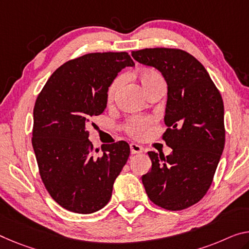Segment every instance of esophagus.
Listing matches in <instances>:
<instances>
[{
    "mask_svg": "<svg viewBox=\"0 0 249 249\" xmlns=\"http://www.w3.org/2000/svg\"><path fill=\"white\" fill-rule=\"evenodd\" d=\"M130 150H131L132 155L141 154V152H142V147L139 146V144H137V143H130Z\"/></svg>",
    "mask_w": 249,
    "mask_h": 249,
    "instance_id": "1",
    "label": "esophagus"
}]
</instances>
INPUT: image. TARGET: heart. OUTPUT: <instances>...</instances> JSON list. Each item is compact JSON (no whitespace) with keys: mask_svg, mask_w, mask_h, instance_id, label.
I'll return each instance as SVG.
<instances>
[{"mask_svg":"<svg viewBox=\"0 0 249 249\" xmlns=\"http://www.w3.org/2000/svg\"><path fill=\"white\" fill-rule=\"evenodd\" d=\"M162 81L161 76H160L156 71L154 70H143L140 72L139 74V82L142 86L143 90H147L148 88H150L152 85L155 83ZM122 85V79L121 78H117L114 81L112 82V85L110 86L109 90H108V100L112 101L114 95L118 92V90L120 89V87ZM149 124V121L147 119H136L129 122L128 124V131L131 133V135L138 136L142 132V130L147 127Z\"/></svg>","mask_w":249,"mask_h":249,"instance_id":"1","label":"heart"}]
</instances>
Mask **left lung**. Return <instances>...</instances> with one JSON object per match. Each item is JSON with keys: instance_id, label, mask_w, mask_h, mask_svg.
I'll return each mask as SVG.
<instances>
[{"instance_id": "8db88e82", "label": "left lung", "mask_w": 249, "mask_h": 249, "mask_svg": "<svg viewBox=\"0 0 249 249\" xmlns=\"http://www.w3.org/2000/svg\"><path fill=\"white\" fill-rule=\"evenodd\" d=\"M132 58L158 70L168 86L163 133L169 156L149 151L142 183L149 199L168 210L199 201L212 185L225 146L224 102L204 66L178 49H143Z\"/></svg>"}]
</instances>
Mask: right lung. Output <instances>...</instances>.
I'll return each mask as SVG.
<instances>
[{
    "mask_svg": "<svg viewBox=\"0 0 249 249\" xmlns=\"http://www.w3.org/2000/svg\"><path fill=\"white\" fill-rule=\"evenodd\" d=\"M133 66L127 52L89 53L56 69L36 99L33 150L45 188L64 209L92 213L111 198L130 147L125 141L102 144L97 156L87 128L105 111L118 73Z\"/></svg>",
    "mask_w": 249,
    "mask_h": 249,
    "instance_id": "add662e5",
    "label": "right lung"
}]
</instances>
